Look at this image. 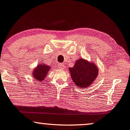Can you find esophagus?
Segmentation results:
<instances>
[{
	"label": "esophagus",
	"instance_id": "1",
	"mask_svg": "<svg viewBox=\"0 0 130 130\" xmlns=\"http://www.w3.org/2000/svg\"><path fill=\"white\" fill-rule=\"evenodd\" d=\"M59 68H60V69H64L65 68V64L64 63H60L59 64Z\"/></svg>",
	"mask_w": 130,
	"mask_h": 130
}]
</instances>
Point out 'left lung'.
<instances>
[{
	"label": "left lung",
	"mask_w": 130,
	"mask_h": 130,
	"mask_svg": "<svg viewBox=\"0 0 130 130\" xmlns=\"http://www.w3.org/2000/svg\"><path fill=\"white\" fill-rule=\"evenodd\" d=\"M69 71L75 85L81 88L89 87L96 78L98 73V68L94 62L82 58L77 60L73 68H69Z\"/></svg>",
	"instance_id": "1"
}]
</instances>
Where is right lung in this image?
<instances>
[{"instance_id":"1","label":"right lung","mask_w":130,"mask_h":130,"mask_svg":"<svg viewBox=\"0 0 130 130\" xmlns=\"http://www.w3.org/2000/svg\"><path fill=\"white\" fill-rule=\"evenodd\" d=\"M50 70V66L47 65L46 64H44L43 63H40L39 65H37V67H36L34 70L32 75L36 80L41 82L45 79Z\"/></svg>"}]
</instances>
